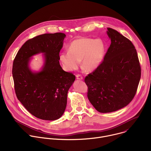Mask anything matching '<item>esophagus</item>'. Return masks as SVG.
Instances as JSON below:
<instances>
[{"instance_id":"34e87169","label":"esophagus","mask_w":151,"mask_h":151,"mask_svg":"<svg viewBox=\"0 0 151 151\" xmlns=\"http://www.w3.org/2000/svg\"><path fill=\"white\" fill-rule=\"evenodd\" d=\"M76 79H79V80H82V79H83L82 76L81 75H79V74H78V75L76 76Z\"/></svg>"}]
</instances>
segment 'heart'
<instances>
[{
  "instance_id": "heart-1",
  "label": "heart",
  "mask_w": 151,
  "mask_h": 151,
  "mask_svg": "<svg viewBox=\"0 0 151 151\" xmlns=\"http://www.w3.org/2000/svg\"><path fill=\"white\" fill-rule=\"evenodd\" d=\"M105 51L104 42L100 39L81 37L72 41L69 51L59 55V60L64 69L68 71L76 70L82 60L83 69L91 72L101 63Z\"/></svg>"
}]
</instances>
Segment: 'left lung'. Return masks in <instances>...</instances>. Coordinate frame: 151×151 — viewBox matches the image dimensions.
I'll list each match as a JSON object with an SVG mask.
<instances>
[{
  "instance_id": "1",
  "label": "left lung",
  "mask_w": 151,
  "mask_h": 151,
  "mask_svg": "<svg viewBox=\"0 0 151 151\" xmlns=\"http://www.w3.org/2000/svg\"><path fill=\"white\" fill-rule=\"evenodd\" d=\"M111 44L103 61L85 78L87 97L101 113L116 111L133 99L141 76L136 50L132 42L116 30L107 28Z\"/></svg>"
}]
</instances>
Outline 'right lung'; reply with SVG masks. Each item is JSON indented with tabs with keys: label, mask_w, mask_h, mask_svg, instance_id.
<instances>
[{
	"label": "right lung",
	"mask_w": 151,
	"mask_h": 151,
	"mask_svg": "<svg viewBox=\"0 0 151 151\" xmlns=\"http://www.w3.org/2000/svg\"><path fill=\"white\" fill-rule=\"evenodd\" d=\"M66 35L45 33L26 41L18 51L12 66L14 88L18 100L35 117L48 121L59 119L67 104L69 89L75 76L63 70L59 53ZM45 54L41 70L32 72L29 61L33 55Z\"/></svg>",
	"instance_id": "add662e5"
}]
</instances>
